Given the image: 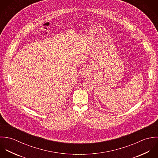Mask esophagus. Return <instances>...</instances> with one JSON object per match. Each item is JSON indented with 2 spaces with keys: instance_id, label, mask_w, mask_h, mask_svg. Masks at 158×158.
<instances>
[{
  "instance_id": "esophagus-1",
  "label": "esophagus",
  "mask_w": 158,
  "mask_h": 158,
  "mask_svg": "<svg viewBox=\"0 0 158 158\" xmlns=\"http://www.w3.org/2000/svg\"><path fill=\"white\" fill-rule=\"evenodd\" d=\"M84 73V74H83V75H85V73Z\"/></svg>"
}]
</instances>
